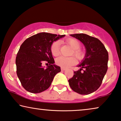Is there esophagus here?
I'll return each mask as SVG.
<instances>
[{"label": "esophagus", "instance_id": "obj_1", "mask_svg": "<svg viewBox=\"0 0 121 121\" xmlns=\"http://www.w3.org/2000/svg\"><path fill=\"white\" fill-rule=\"evenodd\" d=\"M61 69L62 71H65V70H66V69H65V68H63V67H61Z\"/></svg>", "mask_w": 121, "mask_h": 121}]
</instances>
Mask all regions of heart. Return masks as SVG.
<instances>
[{"label": "heart", "mask_w": 121, "mask_h": 121, "mask_svg": "<svg viewBox=\"0 0 121 121\" xmlns=\"http://www.w3.org/2000/svg\"><path fill=\"white\" fill-rule=\"evenodd\" d=\"M66 42L73 49L71 55H73L78 60H81L83 59L85 56V52L84 50L80 48L81 43L77 39L74 38H69L66 40ZM50 50L52 54L54 56H58L60 53V42L55 41L53 42L51 46ZM76 59L73 56H60L56 59V64L61 67L67 68L73 65L76 63Z\"/></svg>", "instance_id": "1"}]
</instances>
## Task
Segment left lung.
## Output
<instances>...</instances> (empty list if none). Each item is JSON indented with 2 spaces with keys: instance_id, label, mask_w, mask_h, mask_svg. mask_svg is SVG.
I'll return each mask as SVG.
<instances>
[{
  "instance_id": "left-lung-1",
  "label": "left lung",
  "mask_w": 121,
  "mask_h": 121,
  "mask_svg": "<svg viewBox=\"0 0 121 121\" xmlns=\"http://www.w3.org/2000/svg\"><path fill=\"white\" fill-rule=\"evenodd\" d=\"M82 42L86 49L85 58L77 66L81 69L74 71L69 80L73 91L82 95H88L96 91L101 86L108 70V54L99 39L86 34L71 35Z\"/></svg>"
}]
</instances>
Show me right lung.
<instances>
[{
    "label": "right lung",
    "mask_w": 121,
    "mask_h": 121,
    "mask_svg": "<svg viewBox=\"0 0 121 121\" xmlns=\"http://www.w3.org/2000/svg\"><path fill=\"white\" fill-rule=\"evenodd\" d=\"M42 32L29 37L21 44L16 57V73L21 85L32 93H41L50 86L54 76L61 71L51 52L53 42L64 37ZM44 61L49 64L42 66Z\"/></svg>",
    "instance_id": "obj_1"
}]
</instances>
